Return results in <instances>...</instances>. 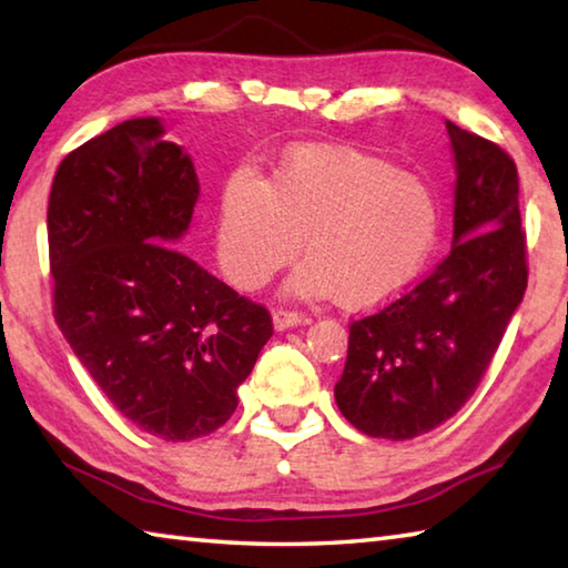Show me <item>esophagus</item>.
Instances as JSON below:
<instances>
[{"instance_id": "1", "label": "esophagus", "mask_w": 568, "mask_h": 568, "mask_svg": "<svg viewBox=\"0 0 568 568\" xmlns=\"http://www.w3.org/2000/svg\"><path fill=\"white\" fill-rule=\"evenodd\" d=\"M301 323H307L305 315L295 313V311H283V307H277V311L273 313V325L275 331H287V328H295V325Z\"/></svg>"}]
</instances>
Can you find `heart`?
Returning a JSON list of instances; mask_svg holds the SVG:
<instances>
[{
  "instance_id": "1",
  "label": "heart",
  "mask_w": 568,
  "mask_h": 568,
  "mask_svg": "<svg viewBox=\"0 0 568 568\" xmlns=\"http://www.w3.org/2000/svg\"><path fill=\"white\" fill-rule=\"evenodd\" d=\"M438 225L440 205L426 180L358 150L307 145L287 152L273 182L247 170L225 182L217 261L235 287L255 291L301 250L303 237L307 257L285 291L373 307L420 273Z\"/></svg>"
}]
</instances>
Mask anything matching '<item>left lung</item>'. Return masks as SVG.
<instances>
[{"instance_id":"obj_1","label":"left lung","mask_w":568,"mask_h":568,"mask_svg":"<svg viewBox=\"0 0 568 568\" xmlns=\"http://www.w3.org/2000/svg\"><path fill=\"white\" fill-rule=\"evenodd\" d=\"M454 245L426 281L355 321L335 403L365 436L408 440L474 396L526 293L518 172L506 152L446 120Z\"/></svg>"}]
</instances>
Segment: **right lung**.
I'll return each mask as SVG.
<instances>
[{"mask_svg": "<svg viewBox=\"0 0 568 568\" xmlns=\"http://www.w3.org/2000/svg\"><path fill=\"white\" fill-rule=\"evenodd\" d=\"M197 197L187 152L134 118L62 160L47 207L57 325L112 406L165 440L223 426L273 335L263 305L178 250Z\"/></svg>", "mask_w": 568, "mask_h": 568, "instance_id": "right-lung-1", "label": "right lung"}]
</instances>
